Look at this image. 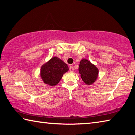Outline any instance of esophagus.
<instances>
[{
  "label": "esophagus",
  "mask_w": 135,
  "mask_h": 135,
  "mask_svg": "<svg viewBox=\"0 0 135 135\" xmlns=\"http://www.w3.org/2000/svg\"><path fill=\"white\" fill-rule=\"evenodd\" d=\"M70 71L71 72V73H73V72L74 71V68H73L72 66H70Z\"/></svg>",
  "instance_id": "esophagus-1"
}]
</instances>
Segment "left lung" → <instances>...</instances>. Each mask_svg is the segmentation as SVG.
Listing matches in <instances>:
<instances>
[{
	"instance_id": "8db88e82",
	"label": "left lung",
	"mask_w": 135,
	"mask_h": 135,
	"mask_svg": "<svg viewBox=\"0 0 135 135\" xmlns=\"http://www.w3.org/2000/svg\"><path fill=\"white\" fill-rule=\"evenodd\" d=\"M78 71L81 78L87 85H91L97 79L99 70L95 65L87 59L83 58L81 60Z\"/></svg>"
}]
</instances>
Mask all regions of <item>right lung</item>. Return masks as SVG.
<instances>
[{"label": "right lung", "mask_w": 135, "mask_h": 135, "mask_svg": "<svg viewBox=\"0 0 135 135\" xmlns=\"http://www.w3.org/2000/svg\"><path fill=\"white\" fill-rule=\"evenodd\" d=\"M68 70V65L63 61L54 57L42 65L40 75L45 84L55 86Z\"/></svg>", "instance_id": "right-lung-1"}]
</instances>
